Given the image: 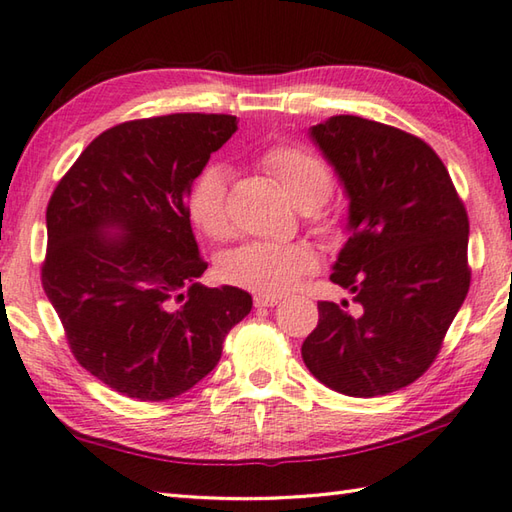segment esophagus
Wrapping results in <instances>:
<instances>
[{"mask_svg": "<svg viewBox=\"0 0 512 512\" xmlns=\"http://www.w3.org/2000/svg\"><path fill=\"white\" fill-rule=\"evenodd\" d=\"M277 302H280V297L277 295H255V306L257 309H266V306H275Z\"/></svg>", "mask_w": 512, "mask_h": 512, "instance_id": "obj_1", "label": "esophagus"}]
</instances>
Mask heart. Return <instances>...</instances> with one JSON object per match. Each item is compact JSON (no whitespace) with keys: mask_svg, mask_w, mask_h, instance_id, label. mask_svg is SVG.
Returning a JSON list of instances; mask_svg holds the SVG:
<instances>
[{"mask_svg":"<svg viewBox=\"0 0 512 512\" xmlns=\"http://www.w3.org/2000/svg\"><path fill=\"white\" fill-rule=\"evenodd\" d=\"M262 170L277 181L297 208H313V224L320 232L336 237L340 219L320 208L333 188V174L318 154L297 145H271L259 154ZM188 212L203 235L210 239L230 237L228 176L224 167L208 165L197 174L190 194ZM318 257L306 244H248L232 253L224 264L226 280L259 295H282L311 273Z\"/></svg>","mask_w":512,"mask_h":512,"instance_id":"1","label":"heart"}]
</instances>
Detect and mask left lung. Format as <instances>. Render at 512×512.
Wrapping results in <instances>:
<instances>
[{"instance_id": "1", "label": "left lung", "mask_w": 512, "mask_h": 512, "mask_svg": "<svg viewBox=\"0 0 512 512\" xmlns=\"http://www.w3.org/2000/svg\"><path fill=\"white\" fill-rule=\"evenodd\" d=\"M349 197V232L331 282L353 293L318 302L304 365L340 394L385 396L436 360L470 288L468 212L430 145L360 116L311 127Z\"/></svg>"}]
</instances>
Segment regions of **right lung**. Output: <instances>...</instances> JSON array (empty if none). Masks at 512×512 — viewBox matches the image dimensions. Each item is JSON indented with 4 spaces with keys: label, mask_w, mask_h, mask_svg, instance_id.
Returning <instances> with one entry per match:
<instances>
[{
    "label": "right lung",
    "mask_w": 512,
    "mask_h": 512,
    "mask_svg": "<svg viewBox=\"0 0 512 512\" xmlns=\"http://www.w3.org/2000/svg\"><path fill=\"white\" fill-rule=\"evenodd\" d=\"M237 132L228 114L127 120L91 141L46 206L42 286L73 358L136 401L181 396L217 367L253 309L237 286L208 288L188 194Z\"/></svg>",
    "instance_id": "1"
}]
</instances>
